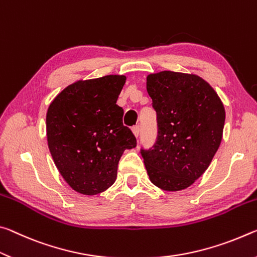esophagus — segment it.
Wrapping results in <instances>:
<instances>
[{
	"label": "esophagus",
	"instance_id": "esophagus-1",
	"mask_svg": "<svg viewBox=\"0 0 257 257\" xmlns=\"http://www.w3.org/2000/svg\"><path fill=\"white\" fill-rule=\"evenodd\" d=\"M132 132L134 136H136V138H138L139 134H140V126H134V127L132 128Z\"/></svg>",
	"mask_w": 257,
	"mask_h": 257
}]
</instances>
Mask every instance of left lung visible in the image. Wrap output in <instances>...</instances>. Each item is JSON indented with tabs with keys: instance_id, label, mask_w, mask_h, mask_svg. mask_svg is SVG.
Instances as JSON below:
<instances>
[{
	"instance_id": "obj_1",
	"label": "left lung",
	"mask_w": 257,
	"mask_h": 257,
	"mask_svg": "<svg viewBox=\"0 0 257 257\" xmlns=\"http://www.w3.org/2000/svg\"><path fill=\"white\" fill-rule=\"evenodd\" d=\"M147 92L158 124L153 149H141L147 173L163 190H183L204 174L220 147L224 106L215 90L195 74H149Z\"/></svg>"
}]
</instances>
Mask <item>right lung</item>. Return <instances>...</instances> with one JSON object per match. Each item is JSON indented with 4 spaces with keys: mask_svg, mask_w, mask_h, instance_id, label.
Here are the masks:
<instances>
[{
    "mask_svg": "<svg viewBox=\"0 0 257 257\" xmlns=\"http://www.w3.org/2000/svg\"><path fill=\"white\" fill-rule=\"evenodd\" d=\"M124 75L77 81L50 103L46 112L48 146L62 178L71 189L93 196L107 190L117 178L125 149L137 146L123 125L117 99Z\"/></svg>",
    "mask_w": 257,
    "mask_h": 257,
    "instance_id": "add662e5",
    "label": "right lung"
}]
</instances>
